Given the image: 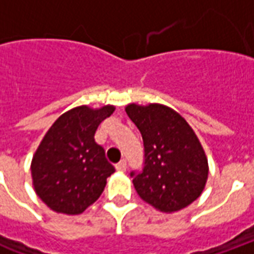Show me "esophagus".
<instances>
[{"label": "esophagus", "mask_w": 254, "mask_h": 254, "mask_svg": "<svg viewBox=\"0 0 254 254\" xmlns=\"http://www.w3.org/2000/svg\"><path fill=\"white\" fill-rule=\"evenodd\" d=\"M116 169H117V171H121V173L127 171V160L122 159L121 162H118V163L116 165Z\"/></svg>", "instance_id": "esophagus-1"}]
</instances>
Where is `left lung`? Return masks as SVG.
Masks as SVG:
<instances>
[{
  "label": "left lung",
  "instance_id": "8db88e82",
  "mask_svg": "<svg viewBox=\"0 0 254 254\" xmlns=\"http://www.w3.org/2000/svg\"><path fill=\"white\" fill-rule=\"evenodd\" d=\"M125 111L141 133L144 167L132 171L137 194L162 212H177L200 197L208 178V160L190 125L159 103H130Z\"/></svg>",
  "mask_w": 254,
  "mask_h": 254
}]
</instances>
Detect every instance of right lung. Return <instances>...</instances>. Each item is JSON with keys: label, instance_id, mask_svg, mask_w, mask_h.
<instances>
[{"label": "right lung", "instance_id": "right-lung-1", "mask_svg": "<svg viewBox=\"0 0 254 254\" xmlns=\"http://www.w3.org/2000/svg\"><path fill=\"white\" fill-rule=\"evenodd\" d=\"M114 110L111 105L78 106L64 113L45 134L31 162V174L36 194L53 211L78 215L102 194L116 169L94 136Z\"/></svg>", "mask_w": 254, "mask_h": 254}]
</instances>
